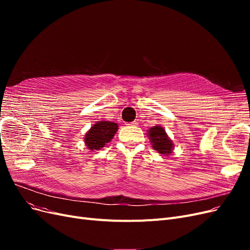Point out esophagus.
Masks as SVG:
<instances>
[{"instance_id":"obj_1","label":"esophagus","mask_w":250,"mask_h":250,"mask_svg":"<svg viewBox=\"0 0 250 250\" xmlns=\"http://www.w3.org/2000/svg\"><path fill=\"white\" fill-rule=\"evenodd\" d=\"M138 124H139L138 121H133V122H131V124H130V125H132V126H137Z\"/></svg>"}]
</instances>
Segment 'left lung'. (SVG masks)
I'll return each mask as SVG.
<instances>
[{"instance_id":"left-lung-1","label":"left lung","mask_w":250,"mask_h":250,"mask_svg":"<svg viewBox=\"0 0 250 250\" xmlns=\"http://www.w3.org/2000/svg\"><path fill=\"white\" fill-rule=\"evenodd\" d=\"M149 138L152 143L153 148L157 150L162 154L171 153L173 148V144L171 140L168 138L167 133L165 129L161 126H154L150 128L149 130Z\"/></svg>"}]
</instances>
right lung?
<instances>
[{
    "label": "right lung",
    "instance_id": "right-lung-1",
    "mask_svg": "<svg viewBox=\"0 0 250 250\" xmlns=\"http://www.w3.org/2000/svg\"><path fill=\"white\" fill-rule=\"evenodd\" d=\"M118 124L112 122H98L85 135V144L90 150H100L113 138Z\"/></svg>",
    "mask_w": 250,
    "mask_h": 250
}]
</instances>
